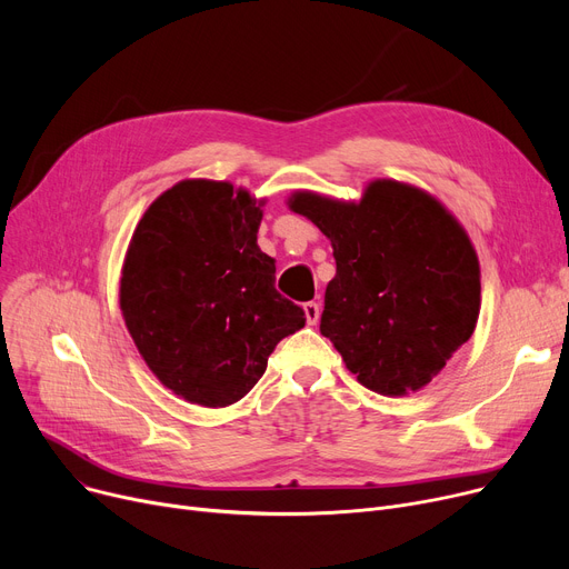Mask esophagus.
<instances>
[{"label":"esophagus","instance_id":"obj_1","mask_svg":"<svg viewBox=\"0 0 569 569\" xmlns=\"http://www.w3.org/2000/svg\"><path fill=\"white\" fill-rule=\"evenodd\" d=\"M305 316L309 325H316L320 320V305L318 302H307L305 305Z\"/></svg>","mask_w":569,"mask_h":569}]
</instances>
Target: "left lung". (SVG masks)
I'll return each mask as SVG.
<instances>
[{
	"label": "left lung",
	"instance_id": "left-lung-1",
	"mask_svg": "<svg viewBox=\"0 0 569 569\" xmlns=\"http://www.w3.org/2000/svg\"><path fill=\"white\" fill-rule=\"evenodd\" d=\"M288 207L335 249L322 337L371 392L422 390L480 316V260L466 228L436 196L397 179H373L357 202L295 191Z\"/></svg>",
	"mask_w": 569,
	"mask_h": 569
}]
</instances>
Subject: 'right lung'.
<instances>
[{"mask_svg": "<svg viewBox=\"0 0 569 569\" xmlns=\"http://www.w3.org/2000/svg\"><path fill=\"white\" fill-rule=\"evenodd\" d=\"M262 204L230 182L182 179L133 230L119 309L149 371L189 403L247 397L277 343L307 322L258 247Z\"/></svg>", "mask_w": 569, "mask_h": 569, "instance_id": "right-lung-1", "label": "right lung"}]
</instances>
